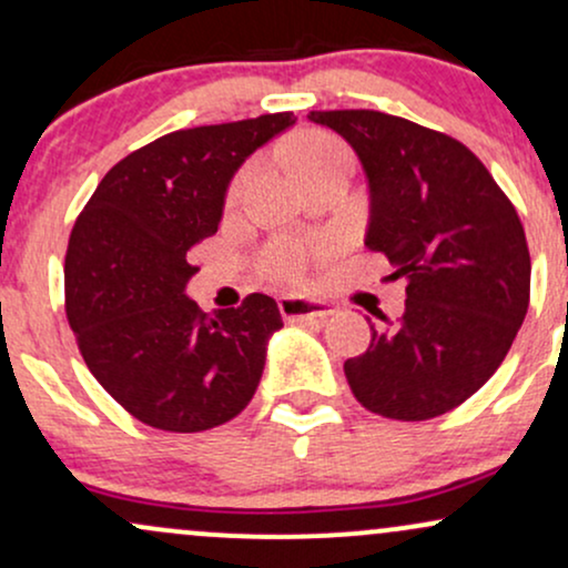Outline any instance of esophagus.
<instances>
[{"label": "esophagus", "mask_w": 568, "mask_h": 568, "mask_svg": "<svg viewBox=\"0 0 568 568\" xmlns=\"http://www.w3.org/2000/svg\"><path fill=\"white\" fill-rule=\"evenodd\" d=\"M280 312L285 321H323V317L334 315L336 306L323 298H306V296H283L280 298Z\"/></svg>", "instance_id": "34e87169"}]
</instances>
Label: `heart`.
Returning <instances> with one entry per match:
<instances>
[{"mask_svg": "<svg viewBox=\"0 0 568 568\" xmlns=\"http://www.w3.org/2000/svg\"><path fill=\"white\" fill-rule=\"evenodd\" d=\"M298 168L306 175V181L315 179V175L334 173V171H352V152L347 143H342L334 135H310L298 149ZM258 168L245 165L240 168V173L234 175L230 189H226V202L230 205H240L251 192V186L256 184ZM310 247L298 243H275L270 251L264 253L266 270L275 277L283 280H298L304 275L306 262H310Z\"/></svg>", "mask_w": 568, "mask_h": 568, "instance_id": "b5f03b06", "label": "heart"}]
</instances>
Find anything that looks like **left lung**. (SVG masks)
Instances as JSON below:
<instances>
[{
	"instance_id": "obj_1",
	"label": "left lung",
	"mask_w": 568,
	"mask_h": 568,
	"mask_svg": "<svg viewBox=\"0 0 568 568\" xmlns=\"http://www.w3.org/2000/svg\"><path fill=\"white\" fill-rule=\"evenodd\" d=\"M363 162L366 245L406 283V312L371 325L344 363L352 395L387 419L425 422L478 393L529 310L531 256L513 202L470 149L374 109L310 112Z\"/></svg>"
}]
</instances>
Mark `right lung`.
I'll list each match as a JSON object with an SVG mask.
<instances>
[{"label":"right lung","instance_id":"add662e5","mask_svg":"<svg viewBox=\"0 0 568 568\" xmlns=\"http://www.w3.org/2000/svg\"><path fill=\"white\" fill-rule=\"evenodd\" d=\"M293 122L277 112L162 135L103 175L71 230L63 285L77 347L143 425L202 433L256 393L266 338L283 328L275 298L251 293L207 315L184 291L232 175Z\"/></svg>","mask_w":568,"mask_h":568}]
</instances>
